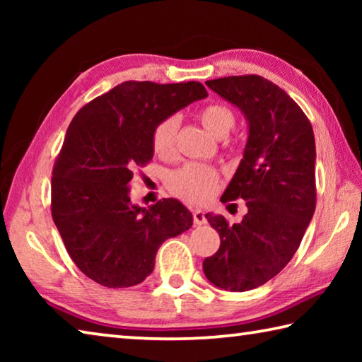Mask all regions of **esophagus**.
Instances as JSON below:
<instances>
[{"instance_id": "1", "label": "esophagus", "mask_w": 362, "mask_h": 362, "mask_svg": "<svg viewBox=\"0 0 362 362\" xmlns=\"http://www.w3.org/2000/svg\"><path fill=\"white\" fill-rule=\"evenodd\" d=\"M207 222L204 211H193V223L194 225H204Z\"/></svg>"}]
</instances>
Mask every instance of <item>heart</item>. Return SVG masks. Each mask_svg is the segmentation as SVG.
Returning <instances> with one entry per match:
<instances>
[{"instance_id":"1","label":"heart","mask_w":362,"mask_h":362,"mask_svg":"<svg viewBox=\"0 0 362 362\" xmlns=\"http://www.w3.org/2000/svg\"><path fill=\"white\" fill-rule=\"evenodd\" d=\"M198 118L212 136L225 137L236 124L233 110L223 103H209L198 112ZM179 118L175 115L166 116L151 132L153 151L161 159H170L175 155ZM218 173L204 164H185L168 177V187L175 196L189 204H203L216 193L218 187Z\"/></svg>"}]
</instances>
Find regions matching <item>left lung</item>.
Listing matches in <instances>:
<instances>
[{"mask_svg":"<svg viewBox=\"0 0 362 362\" xmlns=\"http://www.w3.org/2000/svg\"><path fill=\"white\" fill-rule=\"evenodd\" d=\"M206 84L241 110L249 139L235 177L220 201L244 199L247 214L230 225L206 214L220 247L203 262L220 289H255L297 252L316 207V146L311 122L283 89L259 75L225 76Z\"/></svg>","mask_w":362,"mask_h":362,"instance_id":"8db88e82","label":"left lung"}]
</instances>
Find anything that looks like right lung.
I'll return each instance as SVG.
<instances>
[{
    "instance_id": "right-lung-1",
    "label": "right lung",
    "mask_w": 362,
    "mask_h": 362,
    "mask_svg": "<svg viewBox=\"0 0 362 362\" xmlns=\"http://www.w3.org/2000/svg\"><path fill=\"white\" fill-rule=\"evenodd\" d=\"M206 95L198 81H124L71 119L52 169L51 212L71 260L100 286L140 284L159 246L193 225L177 199L132 206L127 185L151 161L158 122Z\"/></svg>"
}]
</instances>
